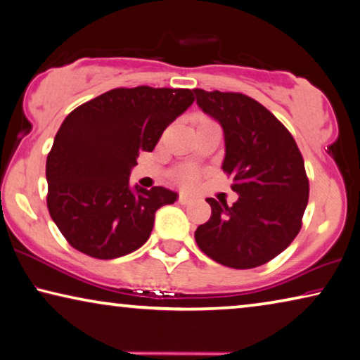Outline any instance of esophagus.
<instances>
[{
	"instance_id": "34e87169",
	"label": "esophagus",
	"mask_w": 360,
	"mask_h": 360,
	"mask_svg": "<svg viewBox=\"0 0 360 360\" xmlns=\"http://www.w3.org/2000/svg\"><path fill=\"white\" fill-rule=\"evenodd\" d=\"M178 202L181 203V205H187V203L192 202V198H191L189 195H187V194H179Z\"/></svg>"
}]
</instances>
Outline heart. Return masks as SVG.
<instances>
[{
	"label": "heart",
	"instance_id": "obj_1",
	"mask_svg": "<svg viewBox=\"0 0 360 360\" xmlns=\"http://www.w3.org/2000/svg\"><path fill=\"white\" fill-rule=\"evenodd\" d=\"M194 121H195L197 126L214 124V122H212L210 120H208L207 116H203V115H197ZM178 179H179L181 184L192 186V184H194V182L197 181V173H195V171H192V169H184V171H181V173L178 174Z\"/></svg>",
	"mask_w": 360,
	"mask_h": 360
}]
</instances>
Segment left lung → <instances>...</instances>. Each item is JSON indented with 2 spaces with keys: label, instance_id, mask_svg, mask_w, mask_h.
I'll list each match as a JSON object with an SVG mask.
<instances>
[{
  "label": "left lung",
  "instance_id": "obj_1",
  "mask_svg": "<svg viewBox=\"0 0 360 360\" xmlns=\"http://www.w3.org/2000/svg\"><path fill=\"white\" fill-rule=\"evenodd\" d=\"M197 105L224 132L223 171L239 195L233 207L207 198L212 217L195 231L203 254L229 268L266 264L292 243L309 202L304 158L291 132L244 94L195 89Z\"/></svg>",
  "mask_w": 360,
  "mask_h": 360
}]
</instances>
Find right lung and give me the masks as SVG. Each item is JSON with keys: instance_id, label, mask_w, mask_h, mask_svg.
<instances>
[{"instance_id": "1", "label": "right lung", "mask_w": 360, "mask_h": 360, "mask_svg": "<svg viewBox=\"0 0 360 360\" xmlns=\"http://www.w3.org/2000/svg\"><path fill=\"white\" fill-rule=\"evenodd\" d=\"M189 89H112L68 115L46 158V205L74 249L117 259L147 243L160 207L178 194L131 189L139 152H152L176 117L194 103Z\"/></svg>"}]
</instances>
